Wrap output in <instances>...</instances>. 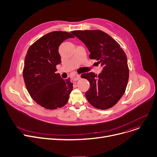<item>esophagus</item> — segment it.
Returning a JSON list of instances; mask_svg holds the SVG:
<instances>
[{
  "mask_svg": "<svg viewBox=\"0 0 157 157\" xmlns=\"http://www.w3.org/2000/svg\"><path fill=\"white\" fill-rule=\"evenodd\" d=\"M79 79H80V76H79V75H76V76H74V77L72 78V80H73V81H76L79 80Z\"/></svg>",
  "mask_w": 157,
  "mask_h": 157,
  "instance_id": "obj_1",
  "label": "esophagus"
}]
</instances>
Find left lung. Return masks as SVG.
<instances>
[{
	"instance_id": "8db88e82",
	"label": "left lung",
	"mask_w": 157,
	"mask_h": 157,
	"mask_svg": "<svg viewBox=\"0 0 157 157\" xmlns=\"http://www.w3.org/2000/svg\"><path fill=\"white\" fill-rule=\"evenodd\" d=\"M72 34L88 48L90 59L103 66L101 73L81 74L90 83L85 93L86 99L95 108L107 109L116 104L124 94L127 86L129 69L127 56L120 45L102 30H74Z\"/></svg>"
}]
</instances>
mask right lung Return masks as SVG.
<instances>
[{
    "label": "right lung",
    "instance_id": "add662e5",
    "mask_svg": "<svg viewBox=\"0 0 157 157\" xmlns=\"http://www.w3.org/2000/svg\"><path fill=\"white\" fill-rule=\"evenodd\" d=\"M72 37L67 32H49L29 47L25 58V84L33 100L45 109L62 108L69 101L73 84L69 78L63 79L56 73V66L61 63L60 45Z\"/></svg>",
    "mask_w": 157,
    "mask_h": 157
}]
</instances>
